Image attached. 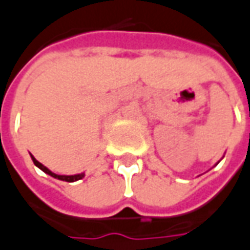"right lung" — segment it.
<instances>
[{"mask_svg":"<svg viewBox=\"0 0 250 250\" xmlns=\"http://www.w3.org/2000/svg\"><path fill=\"white\" fill-rule=\"evenodd\" d=\"M31 158H32V162H34V165H35L36 167H39L41 170H42V171H44L46 174L51 175V177H54V178H57V180L66 181V182H75V181H77V180H82L83 177H84V173H82V174H75V175H58V174H56V173H53L51 170H49V168L46 167V166H43L41 162L36 161L32 155H31Z\"/></svg>","mask_w":250,"mask_h":250,"instance_id":"1","label":"right lung"}]
</instances>
